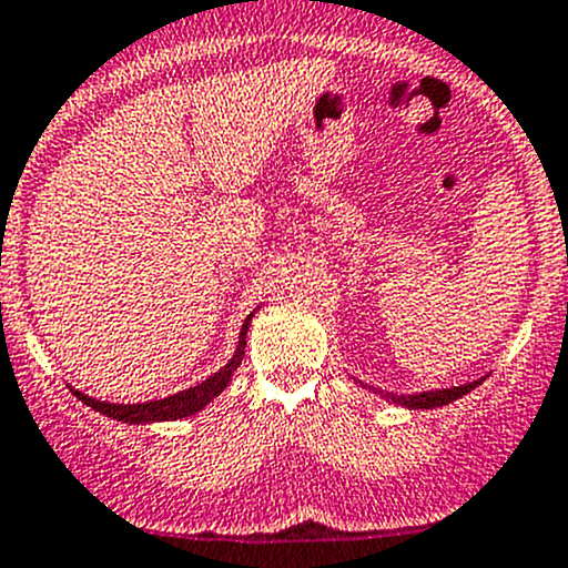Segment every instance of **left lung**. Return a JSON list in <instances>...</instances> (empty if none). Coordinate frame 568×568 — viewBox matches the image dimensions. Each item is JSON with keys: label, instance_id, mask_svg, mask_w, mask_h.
I'll use <instances>...</instances> for the list:
<instances>
[{"label": "left lung", "instance_id": "left-lung-1", "mask_svg": "<svg viewBox=\"0 0 568 568\" xmlns=\"http://www.w3.org/2000/svg\"><path fill=\"white\" fill-rule=\"evenodd\" d=\"M479 382H468V385H460V387H446V390L415 393V396H393V393H387V398H390L393 404H402V407H409V409H432V407H443V404L457 402V398H463L466 393H471Z\"/></svg>", "mask_w": 568, "mask_h": 568}]
</instances>
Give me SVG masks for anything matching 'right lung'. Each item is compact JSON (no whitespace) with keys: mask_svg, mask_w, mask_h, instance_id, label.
<instances>
[{"mask_svg":"<svg viewBox=\"0 0 568 568\" xmlns=\"http://www.w3.org/2000/svg\"><path fill=\"white\" fill-rule=\"evenodd\" d=\"M251 317H253V312L245 317V323H242L240 345H236V351H234V356L229 359V365H225V368H220L214 376H209V379L200 382V385L189 387V390H181V393H175V396H166V398H159V402H144V404H108V402H97V398L85 396V393H80V390H72V393L85 404V407L97 409V413L108 415V418L122 420V424H153V420L189 418V415L200 413V409L206 407L209 402H214V398L225 390V385L231 382L234 371L242 365Z\"/></svg>","mask_w":568,"mask_h":568,"instance_id":"obj_1","label":"right lung"}]
</instances>
